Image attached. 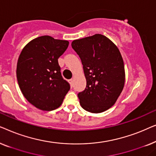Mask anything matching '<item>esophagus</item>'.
Instances as JSON below:
<instances>
[{
    "mask_svg": "<svg viewBox=\"0 0 156 156\" xmlns=\"http://www.w3.org/2000/svg\"><path fill=\"white\" fill-rule=\"evenodd\" d=\"M69 83H70V85H71V87L73 86V80L72 79H71V80H69Z\"/></svg>",
    "mask_w": 156,
    "mask_h": 156,
    "instance_id": "1",
    "label": "esophagus"
}]
</instances>
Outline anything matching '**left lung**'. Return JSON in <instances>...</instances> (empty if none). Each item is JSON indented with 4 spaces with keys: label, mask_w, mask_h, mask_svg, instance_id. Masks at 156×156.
I'll return each instance as SVG.
<instances>
[{
    "label": "left lung",
    "mask_w": 156,
    "mask_h": 156,
    "mask_svg": "<svg viewBox=\"0 0 156 156\" xmlns=\"http://www.w3.org/2000/svg\"><path fill=\"white\" fill-rule=\"evenodd\" d=\"M82 61L86 88L78 94L80 105L91 113H101L116 103L125 83L124 64L114 42L96 34L72 42Z\"/></svg>",
    "instance_id": "1"
}]
</instances>
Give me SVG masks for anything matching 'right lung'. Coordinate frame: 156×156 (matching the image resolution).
Listing matches in <instances>:
<instances>
[{"mask_svg": "<svg viewBox=\"0 0 156 156\" xmlns=\"http://www.w3.org/2000/svg\"><path fill=\"white\" fill-rule=\"evenodd\" d=\"M69 45L67 40L44 35L23 49L17 63V80L23 94L36 108L55 110L70 89L60 72L58 58Z\"/></svg>", "mask_w": 156, "mask_h": 156, "instance_id": "add662e5", "label": "right lung"}]
</instances>
